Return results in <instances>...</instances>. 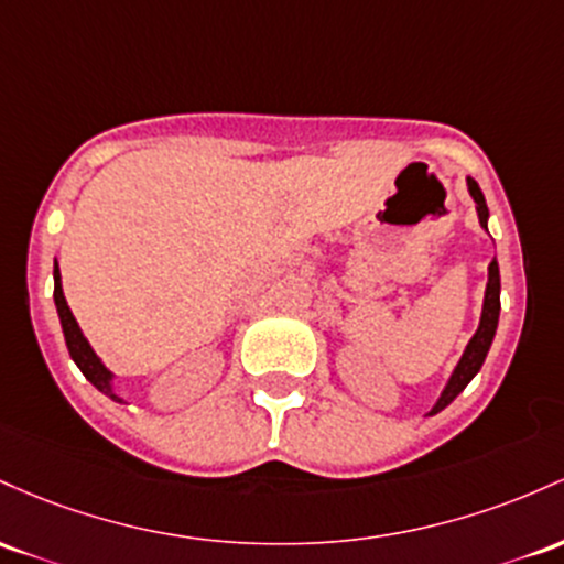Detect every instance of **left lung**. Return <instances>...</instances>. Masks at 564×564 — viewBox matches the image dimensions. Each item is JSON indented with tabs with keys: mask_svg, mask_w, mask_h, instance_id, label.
<instances>
[{
	"mask_svg": "<svg viewBox=\"0 0 564 564\" xmlns=\"http://www.w3.org/2000/svg\"><path fill=\"white\" fill-rule=\"evenodd\" d=\"M469 194L477 202V215H479V224L487 229V205H485V197H482V188L477 186V181L469 178ZM498 312H501V274H498V263L492 261L490 269H487V290H485V306H482V319H479V327L477 333H474V338L469 340V346H466L464 357H460L458 367L453 370L451 381H447L445 391H442L440 402L434 404L432 413H440V410H445L447 404H451L455 397L460 394V391L469 386V381L474 376L479 372V367H482L487 351H490V344H492V335H496V327H498Z\"/></svg>",
	"mask_w": 564,
	"mask_h": 564,
	"instance_id": "left-lung-1",
	"label": "left lung"
}]
</instances>
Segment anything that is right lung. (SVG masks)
Wrapping results in <instances>:
<instances>
[{
	"mask_svg": "<svg viewBox=\"0 0 564 564\" xmlns=\"http://www.w3.org/2000/svg\"><path fill=\"white\" fill-rule=\"evenodd\" d=\"M53 274H55V306H58L61 327H63V335H66L68 354H72V359H74V362H77V367L82 370V376H85L87 381L95 386V389L104 391V394L111 397L113 402H122L111 391V372L106 370L104 362H100L98 357H95V351L90 349V344H87V338L79 330L77 319H74L72 308H68L66 295H63V288H61V269H58V263H55Z\"/></svg>",
	"mask_w": 564,
	"mask_h": 564,
	"instance_id": "right-lung-1",
	"label": "right lung"
}]
</instances>
